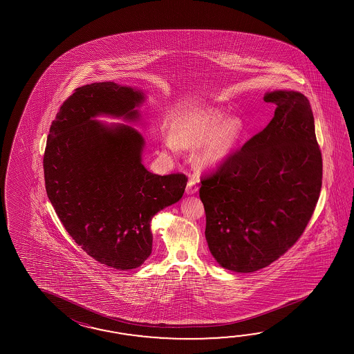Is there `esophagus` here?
Listing matches in <instances>:
<instances>
[{"label": "esophagus", "mask_w": 354, "mask_h": 354, "mask_svg": "<svg viewBox=\"0 0 354 354\" xmlns=\"http://www.w3.org/2000/svg\"><path fill=\"white\" fill-rule=\"evenodd\" d=\"M198 186L196 185L195 180H188L187 186H186V194L187 195H194L197 192Z\"/></svg>", "instance_id": "esophagus-1"}]
</instances>
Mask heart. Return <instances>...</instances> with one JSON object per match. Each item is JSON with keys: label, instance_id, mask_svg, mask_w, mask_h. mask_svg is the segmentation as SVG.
Listing matches in <instances>:
<instances>
[{"label": "heart", "instance_id": "1", "mask_svg": "<svg viewBox=\"0 0 354 354\" xmlns=\"http://www.w3.org/2000/svg\"><path fill=\"white\" fill-rule=\"evenodd\" d=\"M218 107H203L178 118L169 129V149L195 148L196 166L214 168L225 162L241 142L244 125L239 118L226 119Z\"/></svg>", "mask_w": 354, "mask_h": 354}]
</instances>
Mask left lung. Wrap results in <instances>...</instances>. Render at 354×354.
Returning a JSON list of instances; mask_svg holds the SVG:
<instances>
[{"label": "left lung", "mask_w": 354, "mask_h": 354, "mask_svg": "<svg viewBox=\"0 0 354 354\" xmlns=\"http://www.w3.org/2000/svg\"><path fill=\"white\" fill-rule=\"evenodd\" d=\"M263 98L276 105L270 124L201 177L205 236L229 271H258L283 256L308 226L322 189L323 159L308 98L285 90Z\"/></svg>", "instance_id": "obj_1"}]
</instances>
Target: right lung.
Wrapping results in <instances>:
<instances>
[{
	"label": "right lung",
	"instance_id": "1",
	"mask_svg": "<svg viewBox=\"0 0 354 354\" xmlns=\"http://www.w3.org/2000/svg\"><path fill=\"white\" fill-rule=\"evenodd\" d=\"M144 93L115 82L75 88L54 119L46 151V195L68 234L101 264L133 270L151 256V218L180 200L183 174L158 176L142 165L144 138L100 115L139 119Z\"/></svg>",
	"mask_w": 354,
	"mask_h": 354
}]
</instances>
